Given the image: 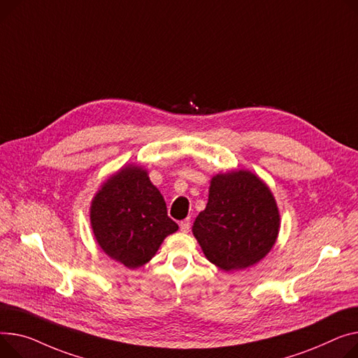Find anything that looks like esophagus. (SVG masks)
Here are the masks:
<instances>
[{"label": "esophagus", "mask_w": 358, "mask_h": 358, "mask_svg": "<svg viewBox=\"0 0 358 358\" xmlns=\"http://www.w3.org/2000/svg\"><path fill=\"white\" fill-rule=\"evenodd\" d=\"M180 230H181L182 233H188V231H189V219L180 222Z\"/></svg>", "instance_id": "obj_1"}]
</instances>
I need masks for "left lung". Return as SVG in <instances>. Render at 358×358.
I'll list each match as a JSON object with an SVG mask.
<instances>
[{
  "mask_svg": "<svg viewBox=\"0 0 358 358\" xmlns=\"http://www.w3.org/2000/svg\"><path fill=\"white\" fill-rule=\"evenodd\" d=\"M279 210L269 187L250 171L214 176L193 234L222 271L246 269L264 259L279 233Z\"/></svg>",
  "mask_w": 358,
  "mask_h": 358,
  "instance_id": "left-lung-1",
  "label": "left lung"
}]
</instances>
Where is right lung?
<instances>
[{
    "label": "right lung",
    "instance_id": "1",
    "mask_svg": "<svg viewBox=\"0 0 358 358\" xmlns=\"http://www.w3.org/2000/svg\"><path fill=\"white\" fill-rule=\"evenodd\" d=\"M90 224L102 250L129 269L145 265L165 237L178 230L147 170L136 165L103 182L92 200Z\"/></svg>",
    "mask_w": 358,
    "mask_h": 358
}]
</instances>
